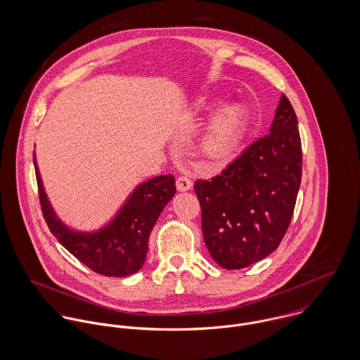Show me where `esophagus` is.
Listing matches in <instances>:
<instances>
[{
  "label": "esophagus",
  "mask_w": 360,
  "mask_h": 360,
  "mask_svg": "<svg viewBox=\"0 0 360 360\" xmlns=\"http://www.w3.org/2000/svg\"><path fill=\"white\" fill-rule=\"evenodd\" d=\"M176 187H177V191L184 193V191H188V190L193 188V181L188 177L181 176L176 180Z\"/></svg>",
  "instance_id": "esophagus-1"
}]
</instances>
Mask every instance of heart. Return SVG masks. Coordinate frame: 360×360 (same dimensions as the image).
<instances>
[{
    "instance_id": "b5f03b06",
    "label": "heart",
    "mask_w": 360,
    "mask_h": 360,
    "mask_svg": "<svg viewBox=\"0 0 360 360\" xmlns=\"http://www.w3.org/2000/svg\"><path fill=\"white\" fill-rule=\"evenodd\" d=\"M250 129V109L244 103L223 105L198 139V153L207 160H223L243 144Z\"/></svg>"
}]
</instances>
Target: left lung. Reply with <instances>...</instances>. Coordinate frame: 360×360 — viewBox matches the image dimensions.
I'll return each mask as SVG.
<instances>
[{"instance_id":"obj_1","label":"left lung","mask_w":360,"mask_h":360,"mask_svg":"<svg viewBox=\"0 0 360 360\" xmlns=\"http://www.w3.org/2000/svg\"><path fill=\"white\" fill-rule=\"evenodd\" d=\"M301 176L298 120L283 94L269 134L219 176L194 184L206 248L219 266L243 269L277 250L292 219Z\"/></svg>"}]
</instances>
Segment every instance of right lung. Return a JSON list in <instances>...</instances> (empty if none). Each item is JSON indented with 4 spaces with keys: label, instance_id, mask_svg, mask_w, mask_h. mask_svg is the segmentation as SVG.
I'll return each mask as SVG.
<instances>
[{
    "label": "right lung",
    "instance_id": "right-lung-1",
    "mask_svg": "<svg viewBox=\"0 0 360 360\" xmlns=\"http://www.w3.org/2000/svg\"><path fill=\"white\" fill-rule=\"evenodd\" d=\"M41 210L56 240L93 271L124 277L139 271L148 252V238L166 204L174 197L172 174L156 176L139 184L115 216L98 230L79 231L65 224L55 213L46 194L43 180L33 156Z\"/></svg>",
    "mask_w": 360,
    "mask_h": 360
}]
</instances>
